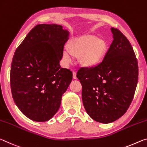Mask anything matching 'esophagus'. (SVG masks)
Instances as JSON below:
<instances>
[{"mask_svg": "<svg viewBox=\"0 0 147 147\" xmlns=\"http://www.w3.org/2000/svg\"><path fill=\"white\" fill-rule=\"evenodd\" d=\"M73 78L74 79H77V74H76V71H73Z\"/></svg>", "mask_w": 147, "mask_h": 147, "instance_id": "1", "label": "esophagus"}]
</instances>
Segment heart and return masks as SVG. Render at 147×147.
I'll use <instances>...</instances> for the list:
<instances>
[{"mask_svg": "<svg viewBox=\"0 0 147 147\" xmlns=\"http://www.w3.org/2000/svg\"><path fill=\"white\" fill-rule=\"evenodd\" d=\"M107 44L95 36L86 35L75 38L69 42L68 51L64 50L62 61L66 66L73 61V57L79 59L81 66L94 68L103 61L106 55Z\"/></svg>", "mask_w": 147, "mask_h": 147, "instance_id": "heart-1", "label": "heart"}]
</instances>
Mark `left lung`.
Wrapping results in <instances>:
<instances>
[{"label": "left lung", "instance_id": "8db88e82", "mask_svg": "<svg viewBox=\"0 0 147 147\" xmlns=\"http://www.w3.org/2000/svg\"><path fill=\"white\" fill-rule=\"evenodd\" d=\"M111 30L113 40L102 63L81 68L77 74L86 113L103 124L117 121L126 112L138 80V61L130 43L117 28Z\"/></svg>", "mask_w": 147, "mask_h": 147}]
</instances>
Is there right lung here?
I'll return each instance as SVG.
<instances>
[{"instance_id": "add662e5", "label": "right lung", "mask_w": 147, "mask_h": 147, "mask_svg": "<svg viewBox=\"0 0 147 147\" xmlns=\"http://www.w3.org/2000/svg\"><path fill=\"white\" fill-rule=\"evenodd\" d=\"M69 32L57 24H40L17 48L11 62L10 85L16 105L36 122L49 121L61 106L72 72L59 62Z\"/></svg>"}]
</instances>
